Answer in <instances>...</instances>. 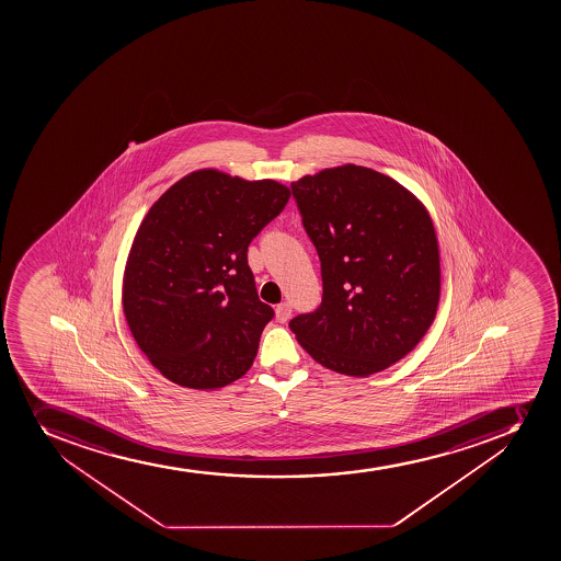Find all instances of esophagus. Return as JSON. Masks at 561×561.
I'll return each instance as SVG.
<instances>
[{
    "instance_id": "34e87169",
    "label": "esophagus",
    "mask_w": 561,
    "mask_h": 561,
    "mask_svg": "<svg viewBox=\"0 0 561 561\" xmlns=\"http://www.w3.org/2000/svg\"><path fill=\"white\" fill-rule=\"evenodd\" d=\"M290 314H293V307H290V304H287V301H284V304H279V306L276 307L277 322H287V320L290 318Z\"/></svg>"
}]
</instances>
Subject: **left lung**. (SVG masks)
Masks as SVG:
<instances>
[{"label": "left lung", "instance_id": "8db88e82", "mask_svg": "<svg viewBox=\"0 0 561 561\" xmlns=\"http://www.w3.org/2000/svg\"><path fill=\"white\" fill-rule=\"evenodd\" d=\"M322 265L317 311L289 322L328 369L367 377L404 358L437 314L440 261L415 195L371 168H329L290 184Z\"/></svg>", "mask_w": 561, "mask_h": 561}]
</instances>
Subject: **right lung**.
<instances>
[{"label":"right lung","instance_id":"add662e5","mask_svg":"<svg viewBox=\"0 0 561 561\" xmlns=\"http://www.w3.org/2000/svg\"><path fill=\"white\" fill-rule=\"evenodd\" d=\"M289 197L271 179L199 170L153 203L129 252L123 306L162 377L216 389L249 371L274 311L257 296L247 252Z\"/></svg>","mask_w":561,"mask_h":561}]
</instances>
